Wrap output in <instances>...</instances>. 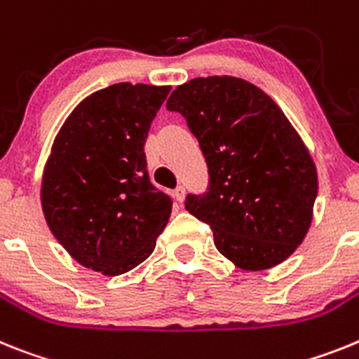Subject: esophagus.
Here are the masks:
<instances>
[{"mask_svg":"<svg viewBox=\"0 0 359 359\" xmlns=\"http://www.w3.org/2000/svg\"><path fill=\"white\" fill-rule=\"evenodd\" d=\"M173 197H175L177 202H184V197H186V189H184V186H179V188L173 191Z\"/></svg>","mask_w":359,"mask_h":359,"instance_id":"esophagus-1","label":"esophagus"}]
</instances>
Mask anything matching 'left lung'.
<instances>
[{
  "label": "left lung",
  "mask_w": 359,
  "mask_h": 359,
  "mask_svg": "<svg viewBox=\"0 0 359 359\" xmlns=\"http://www.w3.org/2000/svg\"><path fill=\"white\" fill-rule=\"evenodd\" d=\"M166 108L182 114L210 168V188L186 210L218 251L244 271L287 260L313 222L318 171L280 106L249 81L211 76L177 86Z\"/></svg>",
  "instance_id": "left-lung-1"
}]
</instances>
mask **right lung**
I'll return each mask as SVG.
<instances>
[{"mask_svg":"<svg viewBox=\"0 0 359 359\" xmlns=\"http://www.w3.org/2000/svg\"><path fill=\"white\" fill-rule=\"evenodd\" d=\"M171 86L117 83L72 110L41 179L52 235L81 266L117 276L154 253L171 198L149 182L144 142Z\"/></svg>","mask_w":359,"mask_h":359,"instance_id":"obj_1","label":"right lung"}]
</instances>
